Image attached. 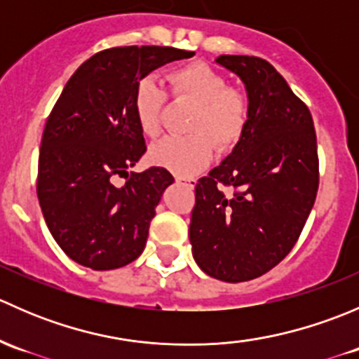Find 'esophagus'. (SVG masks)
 I'll list each match as a JSON object with an SVG mask.
<instances>
[{"instance_id": "esophagus-1", "label": "esophagus", "mask_w": 359, "mask_h": 359, "mask_svg": "<svg viewBox=\"0 0 359 359\" xmlns=\"http://www.w3.org/2000/svg\"><path fill=\"white\" fill-rule=\"evenodd\" d=\"M177 182L186 184V186L194 187V179H187V177H177Z\"/></svg>"}]
</instances>
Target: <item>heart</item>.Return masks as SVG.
I'll return each instance as SVG.
<instances>
[{"mask_svg": "<svg viewBox=\"0 0 359 359\" xmlns=\"http://www.w3.org/2000/svg\"><path fill=\"white\" fill-rule=\"evenodd\" d=\"M170 83L177 95L198 104L193 121L194 132H206L222 149L240 140L247 128L248 100L241 92L229 88V83L220 72L206 64L194 62L170 72ZM165 100V90L153 76L137 81L132 107L144 135L156 137L159 133ZM208 135L166 137L151 147L149 161L177 177L194 175L208 166L213 158V142Z\"/></svg>", "mask_w": 359, "mask_h": 359, "instance_id": "obj_1", "label": "heart"}]
</instances>
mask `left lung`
Here are the masks:
<instances>
[{
    "label": "left lung",
    "mask_w": 359,
    "mask_h": 359,
    "mask_svg": "<svg viewBox=\"0 0 359 359\" xmlns=\"http://www.w3.org/2000/svg\"><path fill=\"white\" fill-rule=\"evenodd\" d=\"M245 85L248 121L231 154L196 184L189 226L203 273L227 283L262 276L299 240L318 193V151L311 112L267 60H215ZM233 185V198L216 184Z\"/></svg>",
    "instance_id": "left-lung-1"
}]
</instances>
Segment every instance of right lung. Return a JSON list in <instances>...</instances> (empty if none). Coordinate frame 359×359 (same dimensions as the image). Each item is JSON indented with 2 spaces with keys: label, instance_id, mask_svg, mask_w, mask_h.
<instances>
[{
  "label": "right lung",
  "instance_id": "obj_1",
  "mask_svg": "<svg viewBox=\"0 0 359 359\" xmlns=\"http://www.w3.org/2000/svg\"><path fill=\"white\" fill-rule=\"evenodd\" d=\"M193 55L172 46H118L90 57L64 86L43 132L38 200L53 240L79 266L118 269L146 248L173 177L159 166L128 175L146 153L133 90L154 69ZM118 175L125 187L114 186Z\"/></svg>",
  "mask_w": 359,
  "mask_h": 359
}]
</instances>
